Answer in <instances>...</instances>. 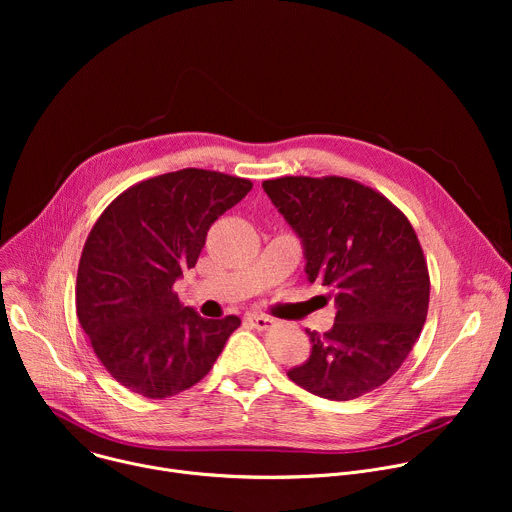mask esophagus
I'll return each mask as SVG.
<instances>
[{
    "instance_id": "34e87169",
    "label": "esophagus",
    "mask_w": 512,
    "mask_h": 512,
    "mask_svg": "<svg viewBox=\"0 0 512 512\" xmlns=\"http://www.w3.org/2000/svg\"><path fill=\"white\" fill-rule=\"evenodd\" d=\"M247 320H249V322H251V326H253V328H257V330H269V328H273V326H275V320H273V318H269V316H261V314H251Z\"/></svg>"
}]
</instances>
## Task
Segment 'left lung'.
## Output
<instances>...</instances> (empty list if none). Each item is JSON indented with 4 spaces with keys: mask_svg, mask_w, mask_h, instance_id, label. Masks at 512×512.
Returning <instances> with one entry per match:
<instances>
[{
    "mask_svg": "<svg viewBox=\"0 0 512 512\" xmlns=\"http://www.w3.org/2000/svg\"><path fill=\"white\" fill-rule=\"evenodd\" d=\"M263 190L304 243L306 273L328 287L334 326L308 330L312 354L287 377L350 401L387 383L427 318L429 271L407 216L381 192L340 176H283Z\"/></svg>",
    "mask_w": 512,
    "mask_h": 512,
    "instance_id": "left-lung-1",
    "label": "left lung"
}]
</instances>
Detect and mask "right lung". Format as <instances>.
I'll list each match as a JSON object with an SVG mask.
<instances>
[{
	"label": "right lung",
	"instance_id": "1",
	"mask_svg": "<svg viewBox=\"0 0 512 512\" xmlns=\"http://www.w3.org/2000/svg\"><path fill=\"white\" fill-rule=\"evenodd\" d=\"M251 180L184 168L137 182L97 218L77 273V316L107 373L129 391L164 399L208 375L237 316L206 320L174 291L218 216Z\"/></svg>",
	"mask_w": 512,
	"mask_h": 512
}]
</instances>
